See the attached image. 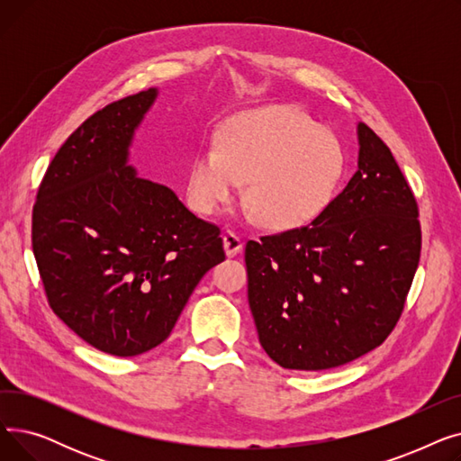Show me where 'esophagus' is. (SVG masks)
Segmentation results:
<instances>
[{
    "instance_id": "34e87169",
    "label": "esophagus",
    "mask_w": 461,
    "mask_h": 461,
    "mask_svg": "<svg viewBox=\"0 0 461 461\" xmlns=\"http://www.w3.org/2000/svg\"><path fill=\"white\" fill-rule=\"evenodd\" d=\"M222 240H224V250H226V256H235L240 252V249H243V240H240V237L233 231H224L222 235Z\"/></svg>"
}]
</instances>
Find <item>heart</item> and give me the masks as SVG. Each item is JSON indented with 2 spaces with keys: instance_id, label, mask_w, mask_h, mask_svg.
Wrapping results in <instances>:
<instances>
[{
  "instance_id": "1",
  "label": "heart",
  "mask_w": 461,
  "mask_h": 461,
  "mask_svg": "<svg viewBox=\"0 0 461 461\" xmlns=\"http://www.w3.org/2000/svg\"><path fill=\"white\" fill-rule=\"evenodd\" d=\"M346 157L338 138L299 108L273 104L228 119L192 158L186 198L202 214L221 212L247 186L258 221L294 230L313 221L332 200Z\"/></svg>"
}]
</instances>
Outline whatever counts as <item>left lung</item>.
I'll return each mask as SVG.
<instances>
[{
    "instance_id": "left-lung-1",
    "label": "left lung",
    "mask_w": 461,
    "mask_h": 461,
    "mask_svg": "<svg viewBox=\"0 0 461 461\" xmlns=\"http://www.w3.org/2000/svg\"><path fill=\"white\" fill-rule=\"evenodd\" d=\"M358 169L312 224L249 240L259 344L287 370L342 366L396 327L420 259L419 205L386 143L357 125Z\"/></svg>"
}]
</instances>
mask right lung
<instances>
[{"label":"right lung","mask_w":461,"mask_h":461,"mask_svg":"<svg viewBox=\"0 0 461 461\" xmlns=\"http://www.w3.org/2000/svg\"><path fill=\"white\" fill-rule=\"evenodd\" d=\"M157 89L115 101L72 132L41 181L32 245L48 304L95 349L162 344L202 276L224 261L218 226L129 166Z\"/></svg>","instance_id":"1"}]
</instances>
